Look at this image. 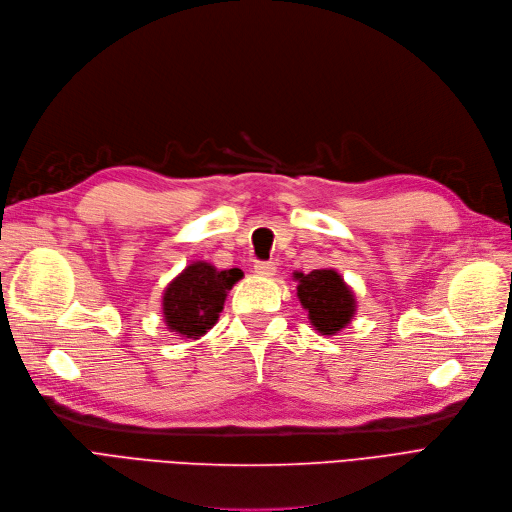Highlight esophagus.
<instances>
[{
  "label": "esophagus",
  "mask_w": 512,
  "mask_h": 512,
  "mask_svg": "<svg viewBox=\"0 0 512 512\" xmlns=\"http://www.w3.org/2000/svg\"><path fill=\"white\" fill-rule=\"evenodd\" d=\"M253 270H255V274H259V276L270 278V276L276 274V263H274V261H255Z\"/></svg>",
  "instance_id": "esophagus-1"
}]
</instances>
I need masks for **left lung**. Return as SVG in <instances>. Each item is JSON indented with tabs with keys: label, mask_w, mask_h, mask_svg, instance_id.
<instances>
[{
	"label": "left lung",
	"mask_w": 512,
	"mask_h": 512,
	"mask_svg": "<svg viewBox=\"0 0 512 512\" xmlns=\"http://www.w3.org/2000/svg\"><path fill=\"white\" fill-rule=\"evenodd\" d=\"M299 280L297 295L309 311V320L322 335H335L345 328L355 311V299L343 278L335 270H314L295 274Z\"/></svg>",
	"instance_id": "1"
}]
</instances>
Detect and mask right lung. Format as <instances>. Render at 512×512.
<instances>
[{"mask_svg": "<svg viewBox=\"0 0 512 512\" xmlns=\"http://www.w3.org/2000/svg\"><path fill=\"white\" fill-rule=\"evenodd\" d=\"M242 278L238 268L217 270L196 261L177 276L165 291L163 314L175 335L198 339L217 322L230 288Z\"/></svg>", "mask_w": 512, "mask_h": 512, "instance_id": "right-lung-1", "label": "right lung"}]
</instances>
